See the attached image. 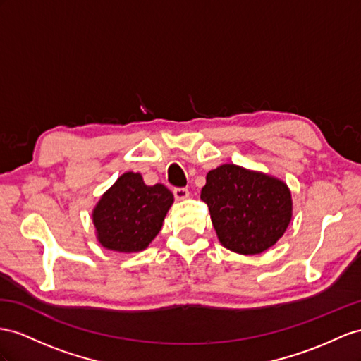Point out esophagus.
<instances>
[{"label":"esophagus","mask_w":361,"mask_h":361,"mask_svg":"<svg viewBox=\"0 0 361 361\" xmlns=\"http://www.w3.org/2000/svg\"><path fill=\"white\" fill-rule=\"evenodd\" d=\"M173 197L177 200H186L189 197V190L186 188H175Z\"/></svg>","instance_id":"1"}]
</instances>
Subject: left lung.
I'll use <instances>...</instances> for the list:
<instances>
[{"instance_id": "8db88e82", "label": "left lung", "mask_w": 361, "mask_h": 361, "mask_svg": "<svg viewBox=\"0 0 361 361\" xmlns=\"http://www.w3.org/2000/svg\"><path fill=\"white\" fill-rule=\"evenodd\" d=\"M219 243L257 255L277 243L291 221V193L281 180L236 164L210 171L201 190Z\"/></svg>"}]
</instances>
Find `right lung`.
I'll use <instances>...</instances> for the list:
<instances>
[{
    "label": "right lung",
    "instance_id": "right-lung-1",
    "mask_svg": "<svg viewBox=\"0 0 361 361\" xmlns=\"http://www.w3.org/2000/svg\"><path fill=\"white\" fill-rule=\"evenodd\" d=\"M172 202V192L163 184L146 186L140 173H123L92 212L99 243L122 253L145 250L159 235Z\"/></svg>",
    "mask_w": 361,
    "mask_h": 361
}]
</instances>
